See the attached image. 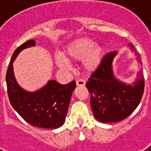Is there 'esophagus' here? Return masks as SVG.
<instances>
[{
	"instance_id": "1",
	"label": "esophagus",
	"mask_w": 151,
	"mask_h": 151,
	"mask_svg": "<svg viewBox=\"0 0 151 151\" xmlns=\"http://www.w3.org/2000/svg\"><path fill=\"white\" fill-rule=\"evenodd\" d=\"M76 84H77V85H79V86H84V85H85V81L84 80H82V79H78V80H77V81H76Z\"/></svg>"
}]
</instances>
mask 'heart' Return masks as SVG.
<instances>
[{"instance_id":"obj_1","label":"heart","mask_w":151,"mask_h":151,"mask_svg":"<svg viewBox=\"0 0 151 151\" xmlns=\"http://www.w3.org/2000/svg\"><path fill=\"white\" fill-rule=\"evenodd\" d=\"M105 54L102 45H95V42L88 38H80L72 41L64 52V58L56 57L55 61L60 67L67 66V61H83V66L88 72L94 71L100 65Z\"/></svg>"}]
</instances>
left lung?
<instances>
[{
    "mask_svg": "<svg viewBox=\"0 0 151 151\" xmlns=\"http://www.w3.org/2000/svg\"><path fill=\"white\" fill-rule=\"evenodd\" d=\"M129 46L136 52L132 44ZM117 54V51L106 54L86 83V87L92 95L90 101L92 112L100 122L110 123L125 119L138 106L144 91L142 69L132 85L122 82L115 78L112 63Z\"/></svg>",
    "mask_w": 151,
    "mask_h": 151,
    "instance_id": "1",
    "label": "left lung"
}]
</instances>
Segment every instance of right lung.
<instances>
[{"label": "right lung", "mask_w": 151, "mask_h": 151, "mask_svg": "<svg viewBox=\"0 0 151 151\" xmlns=\"http://www.w3.org/2000/svg\"><path fill=\"white\" fill-rule=\"evenodd\" d=\"M35 45L34 40L26 41L15 49L6 73L7 89L11 105L27 122L43 129H58L64 124L76 82L61 85L50 80L41 89L29 92L20 87L13 72V62L25 48Z\"/></svg>", "instance_id": "add662e5"}]
</instances>
